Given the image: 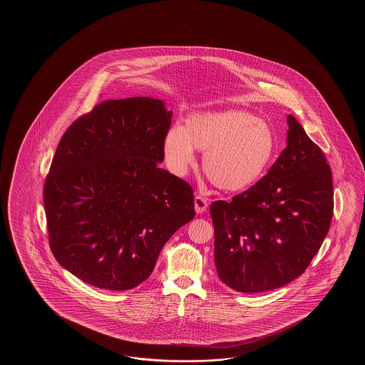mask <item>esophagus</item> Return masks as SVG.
Returning a JSON list of instances; mask_svg holds the SVG:
<instances>
[{
	"instance_id": "1",
	"label": "esophagus",
	"mask_w": 365,
	"mask_h": 365,
	"mask_svg": "<svg viewBox=\"0 0 365 365\" xmlns=\"http://www.w3.org/2000/svg\"><path fill=\"white\" fill-rule=\"evenodd\" d=\"M207 206H209L207 198H205L202 195H195V198H194V209H195L198 214L205 212L206 209H207Z\"/></svg>"
}]
</instances>
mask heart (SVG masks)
<instances>
[{"instance_id": "obj_1", "label": "heart", "mask_w": 365, "mask_h": 365, "mask_svg": "<svg viewBox=\"0 0 365 365\" xmlns=\"http://www.w3.org/2000/svg\"><path fill=\"white\" fill-rule=\"evenodd\" d=\"M172 170L185 173L194 150L203 151L202 170L214 185L241 192L262 179L277 148L272 128L240 110L194 113L182 128H171L163 140Z\"/></svg>"}]
</instances>
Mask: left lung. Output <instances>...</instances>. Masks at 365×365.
Listing matches in <instances>:
<instances>
[{
  "mask_svg": "<svg viewBox=\"0 0 365 365\" xmlns=\"http://www.w3.org/2000/svg\"><path fill=\"white\" fill-rule=\"evenodd\" d=\"M287 148L262 179L232 201H215V266L244 294L264 292L300 277L329 232L333 176L321 148L292 115Z\"/></svg>",
  "mask_w": 365,
  "mask_h": 365,
  "instance_id": "8db88e82",
  "label": "left lung"
}]
</instances>
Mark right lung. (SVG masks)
<instances>
[{
    "label": "right lung",
    "instance_id": "1",
    "mask_svg": "<svg viewBox=\"0 0 365 365\" xmlns=\"http://www.w3.org/2000/svg\"><path fill=\"white\" fill-rule=\"evenodd\" d=\"M171 120L159 99H110L78 117L58 142L43 195L49 247L86 283L140 286L195 215L193 187L158 165Z\"/></svg>",
    "mask_w": 365,
    "mask_h": 365
}]
</instances>
